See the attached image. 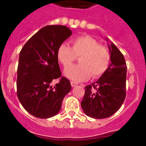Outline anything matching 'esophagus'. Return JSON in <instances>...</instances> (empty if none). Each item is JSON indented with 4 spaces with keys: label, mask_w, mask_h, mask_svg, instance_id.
Masks as SVG:
<instances>
[{
    "label": "esophagus",
    "mask_w": 146,
    "mask_h": 146,
    "mask_svg": "<svg viewBox=\"0 0 146 146\" xmlns=\"http://www.w3.org/2000/svg\"><path fill=\"white\" fill-rule=\"evenodd\" d=\"M70 84H71L72 87H75V86H76V85H78L77 82H74V81H70Z\"/></svg>",
    "instance_id": "obj_1"
}]
</instances>
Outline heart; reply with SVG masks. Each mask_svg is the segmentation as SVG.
Wrapping results in <instances>:
<instances>
[{"instance_id": "1", "label": "heart", "mask_w": 146, "mask_h": 146, "mask_svg": "<svg viewBox=\"0 0 146 146\" xmlns=\"http://www.w3.org/2000/svg\"><path fill=\"white\" fill-rule=\"evenodd\" d=\"M72 46L66 44L58 46L56 56L64 67L70 66L77 57L80 64L67 68L64 73L75 81L86 80L92 76L98 78L104 74L108 68L111 54L108 48L90 36H80L70 42Z\"/></svg>"}]
</instances>
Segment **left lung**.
Instances as JSON below:
<instances>
[{"label": "left lung", "instance_id": "8db88e82", "mask_svg": "<svg viewBox=\"0 0 146 146\" xmlns=\"http://www.w3.org/2000/svg\"><path fill=\"white\" fill-rule=\"evenodd\" d=\"M108 46L111 63L96 82L85 87L81 102L85 114L94 119L111 117L120 108L126 98L127 66L125 58L114 44Z\"/></svg>", "mask_w": 146, "mask_h": 146}]
</instances>
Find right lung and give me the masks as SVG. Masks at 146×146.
<instances>
[{
	"instance_id": "1",
	"label": "right lung",
	"mask_w": 146,
	"mask_h": 146,
	"mask_svg": "<svg viewBox=\"0 0 146 146\" xmlns=\"http://www.w3.org/2000/svg\"><path fill=\"white\" fill-rule=\"evenodd\" d=\"M72 32L64 25H48L38 31L20 53L17 95L25 110L35 117L47 119L58 114L64 97L71 90L61 77L56 51ZM61 77L54 86L50 82Z\"/></svg>"
}]
</instances>
